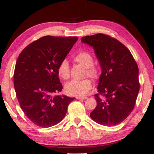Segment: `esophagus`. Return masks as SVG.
Listing matches in <instances>:
<instances>
[{
  "instance_id": "1",
  "label": "esophagus",
  "mask_w": 154,
  "mask_h": 154,
  "mask_svg": "<svg viewBox=\"0 0 154 154\" xmlns=\"http://www.w3.org/2000/svg\"><path fill=\"white\" fill-rule=\"evenodd\" d=\"M77 99H79V100H85V99H87V97L86 96H77V97H76Z\"/></svg>"
}]
</instances>
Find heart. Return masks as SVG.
I'll list each match as a JSON object with an SVG mask.
<instances>
[{
  "instance_id": "b5f03b06",
  "label": "heart",
  "mask_w": 154,
  "mask_h": 154,
  "mask_svg": "<svg viewBox=\"0 0 154 154\" xmlns=\"http://www.w3.org/2000/svg\"><path fill=\"white\" fill-rule=\"evenodd\" d=\"M74 60L86 67L87 72L90 77L96 78L98 76V69L93 64V57L89 52L83 51L77 53L74 56ZM59 76L64 79L69 77V64L66 60L60 62L58 67ZM92 82L85 79L81 81H71L65 85L64 90L68 94L72 96H83L86 95L92 88Z\"/></svg>"
}]
</instances>
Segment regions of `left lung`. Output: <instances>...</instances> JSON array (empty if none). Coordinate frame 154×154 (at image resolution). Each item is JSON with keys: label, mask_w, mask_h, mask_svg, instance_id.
<instances>
[{"label": "left lung", "mask_w": 154, "mask_h": 154, "mask_svg": "<svg viewBox=\"0 0 154 154\" xmlns=\"http://www.w3.org/2000/svg\"><path fill=\"white\" fill-rule=\"evenodd\" d=\"M82 42L92 47L102 71L94 95L97 105L90 116L99 124L116 126L134 107L140 88L137 62L126 47L109 35L85 36Z\"/></svg>", "instance_id": "obj_1"}]
</instances>
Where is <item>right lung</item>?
Returning a JSON list of instances; mask_svg holds the SVG:
<instances>
[{
	"label": "right lung",
	"instance_id": "obj_1",
	"mask_svg": "<svg viewBox=\"0 0 154 154\" xmlns=\"http://www.w3.org/2000/svg\"><path fill=\"white\" fill-rule=\"evenodd\" d=\"M77 36H43L23 49L15 64L14 88L20 107L36 126L58 124L75 98L58 95L62 90L58 67Z\"/></svg>",
	"mask_w": 154,
	"mask_h": 154
}]
</instances>
